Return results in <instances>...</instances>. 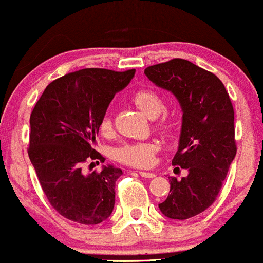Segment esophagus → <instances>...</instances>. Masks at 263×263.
I'll use <instances>...</instances> for the list:
<instances>
[{"mask_svg":"<svg viewBox=\"0 0 263 263\" xmlns=\"http://www.w3.org/2000/svg\"><path fill=\"white\" fill-rule=\"evenodd\" d=\"M139 174L143 178H154L155 177V173H151V172H139Z\"/></svg>","mask_w":263,"mask_h":263,"instance_id":"obj_1","label":"esophagus"}]
</instances>
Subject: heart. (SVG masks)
<instances>
[{
	"mask_svg": "<svg viewBox=\"0 0 263 263\" xmlns=\"http://www.w3.org/2000/svg\"><path fill=\"white\" fill-rule=\"evenodd\" d=\"M133 103L149 119H156L164 109V102L159 92L152 89H139L132 96ZM156 127L162 133H169L173 127V122L169 117H162L156 124ZM99 130L103 136L112 133V121L108 116H104L99 124ZM157 146L151 142L125 143L116 149V159L124 164L137 167H146L154 162Z\"/></svg>",
	"mask_w": 263,
	"mask_h": 263,
	"instance_id": "obj_1",
	"label": "heart"
}]
</instances>
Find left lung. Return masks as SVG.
Here are the masks:
<instances>
[{"label": "left lung", "instance_id": "obj_1", "mask_svg": "<svg viewBox=\"0 0 263 263\" xmlns=\"http://www.w3.org/2000/svg\"><path fill=\"white\" fill-rule=\"evenodd\" d=\"M144 74L171 91L183 114L172 164L187 169L189 174L179 181L169 177L171 194L159 208L167 218L189 219L213 204L235 159L232 103L216 74L186 59L147 67Z\"/></svg>", "mask_w": 263, "mask_h": 263}]
</instances>
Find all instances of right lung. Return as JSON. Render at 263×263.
I'll return each mask as SVG.
<instances>
[{
  "label": "right lung",
  "instance_id": "1",
  "mask_svg": "<svg viewBox=\"0 0 263 263\" xmlns=\"http://www.w3.org/2000/svg\"><path fill=\"white\" fill-rule=\"evenodd\" d=\"M134 73L85 68L64 74L47 85L32 111L29 160L47 200L64 218L98 224L114 211L121 169L103 165L99 173L84 174L82 164L104 160L92 148L99 124Z\"/></svg>",
  "mask_w": 263,
  "mask_h": 263
}]
</instances>
